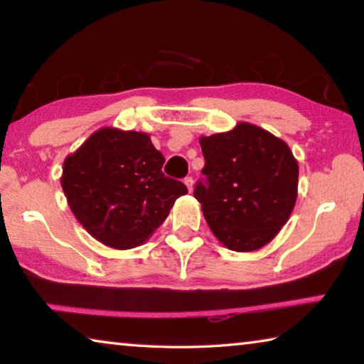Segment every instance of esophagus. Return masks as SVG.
I'll list each match as a JSON object with an SVG mask.
<instances>
[{
    "label": "esophagus",
    "mask_w": 364,
    "mask_h": 364,
    "mask_svg": "<svg viewBox=\"0 0 364 364\" xmlns=\"http://www.w3.org/2000/svg\"><path fill=\"white\" fill-rule=\"evenodd\" d=\"M184 184H186L188 189H189V193H191V191H193V188H194L193 176H186V178H184Z\"/></svg>",
    "instance_id": "1"
}]
</instances>
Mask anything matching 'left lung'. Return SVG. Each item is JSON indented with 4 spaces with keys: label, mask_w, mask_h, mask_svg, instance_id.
Listing matches in <instances>:
<instances>
[{
    "label": "left lung",
    "mask_w": 364,
    "mask_h": 364,
    "mask_svg": "<svg viewBox=\"0 0 364 364\" xmlns=\"http://www.w3.org/2000/svg\"><path fill=\"white\" fill-rule=\"evenodd\" d=\"M205 167L194 197L220 242L236 252L267 245L297 200L299 164L284 141L241 122L199 139Z\"/></svg>",
    "instance_id": "obj_1"
}]
</instances>
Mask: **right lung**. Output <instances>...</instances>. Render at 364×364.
<instances>
[{
  "label": "right lung",
  "instance_id": "1",
  "mask_svg": "<svg viewBox=\"0 0 364 364\" xmlns=\"http://www.w3.org/2000/svg\"><path fill=\"white\" fill-rule=\"evenodd\" d=\"M164 162L149 134L101 128L67 156L60 184L91 236L112 249H133L188 193L181 181L164 175Z\"/></svg>",
  "mask_w": 364,
  "mask_h": 364
}]
</instances>
